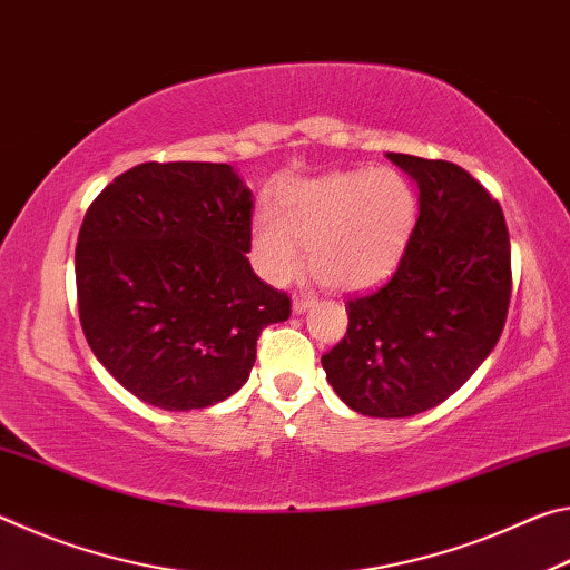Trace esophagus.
<instances>
[{
  "label": "esophagus",
  "instance_id": "obj_1",
  "mask_svg": "<svg viewBox=\"0 0 570 570\" xmlns=\"http://www.w3.org/2000/svg\"><path fill=\"white\" fill-rule=\"evenodd\" d=\"M312 304H314L312 294H296L294 302H292V308H294V314H304Z\"/></svg>",
  "mask_w": 570,
  "mask_h": 570
}]
</instances>
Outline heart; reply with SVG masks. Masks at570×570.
Masks as SVG:
<instances>
[{
  "label": "heart",
  "instance_id": "heart-1",
  "mask_svg": "<svg viewBox=\"0 0 570 570\" xmlns=\"http://www.w3.org/2000/svg\"><path fill=\"white\" fill-rule=\"evenodd\" d=\"M417 226L412 183L392 168L330 173L282 190L276 216L254 224V248L264 272L286 282L308 250L312 276L326 288L356 292L387 278Z\"/></svg>",
  "mask_w": 570,
  "mask_h": 570
}]
</instances>
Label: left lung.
Masks as SVG:
<instances>
[{"mask_svg": "<svg viewBox=\"0 0 570 570\" xmlns=\"http://www.w3.org/2000/svg\"><path fill=\"white\" fill-rule=\"evenodd\" d=\"M420 188L417 226L390 282L346 302L350 326L322 356L346 407L412 417L488 360L510 304V238L498 200L448 160L387 153Z\"/></svg>", "mask_w": 570, "mask_h": 570, "instance_id": "obj_1", "label": "left lung"}]
</instances>
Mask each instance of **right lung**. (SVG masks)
I'll return each mask as SVG.
<instances>
[{"label":"right lung","mask_w":570,"mask_h":570,"mask_svg":"<svg viewBox=\"0 0 570 570\" xmlns=\"http://www.w3.org/2000/svg\"><path fill=\"white\" fill-rule=\"evenodd\" d=\"M254 198L226 163H140L105 186L75 248L92 354L135 397L204 410L244 387L292 298L254 274Z\"/></svg>","instance_id":"1"}]
</instances>
